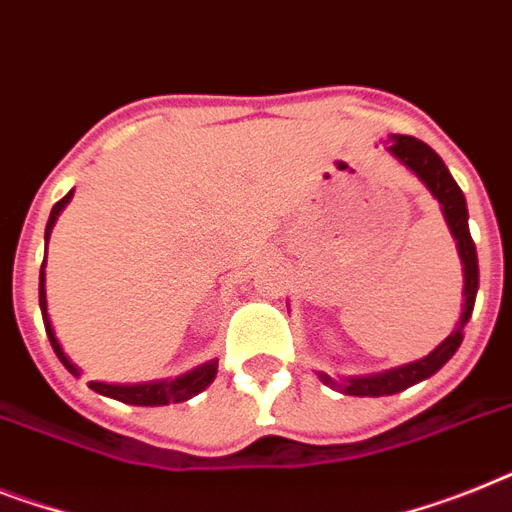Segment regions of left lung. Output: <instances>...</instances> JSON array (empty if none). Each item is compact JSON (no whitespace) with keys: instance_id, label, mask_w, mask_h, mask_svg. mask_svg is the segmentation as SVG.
<instances>
[{"instance_id":"left-lung-1","label":"left lung","mask_w":512,"mask_h":512,"mask_svg":"<svg viewBox=\"0 0 512 512\" xmlns=\"http://www.w3.org/2000/svg\"><path fill=\"white\" fill-rule=\"evenodd\" d=\"M390 151L392 156H398L408 170L416 172V175L421 177V183L432 190V196L442 204L450 232H453V238L458 240V253L460 261H463V277H466V290H463L466 303H463V314H460V322L458 327H455L453 335L447 337L437 350H432L429 356L421 358V361H413L408 363V366H400V369L384 371V374H374V377L332 379L329 374L319 371V379H322L327 387L345 392V395H356V398L395 395V392L408 390L411 384L437 374V371L455 356V350L460 348V342H463V327H466L468 319H471L476 290H479V261H476V246L474 240H471V232H468V209L463 190L458 188V183L453 180V175H450V170L445 167V162L439 159L437 151H434L432 146H426L424 141L413 138V135H392Z\"/></svg>"}]
</instances>
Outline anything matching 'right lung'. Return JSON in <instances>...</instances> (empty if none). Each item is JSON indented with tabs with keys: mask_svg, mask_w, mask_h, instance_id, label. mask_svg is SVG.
<instances>
[{
	"mask_svg": "<svg viewBox=\"0 0 512 512\" xmlns=\"http://www.w3.org/2000/svg\"><path fill=\"white\" fill-rule=\"evenodd\" d=\"M73 196V190L67 193L65 198H59L57 204H54L52 214H49V222H46V240H49V232H52L54 222H57L59 211L65 209V204ZM38 306H41V316H44V327L46 335H49V342H52L54 353L62 361L70 374H78L75 369V363L62 353L59 348L57 337H54L52 322H49V316H46V290H44V264H41V274H38ZM217 377V361H209L204 366H198L190 374H183V377L172 379V382H151V384H104V382H88V387L99 395H107V398L120 400V403L128 405H170V403H183V400L193 398L201 390H206L211 382Z\"/></svg>",
	"mask_w": 512,
	"mask_h": 512,
	"instance_id": "add662e5",
	"label": "right lung"
}]
</instances>
